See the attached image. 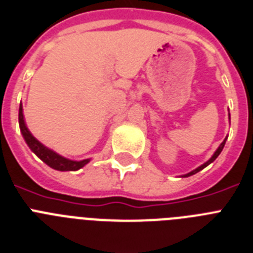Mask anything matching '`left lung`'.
<instances>
[{"label":"left lung","mask_w":253,"mask_h":253,"mask_svg":"<svg viewBox=\"0 0 253 253\" xmlns=\"http://www.w3.org/2000/svg\"><path fill=\"white\" fill-rule=\"evenodd\" d=\"M229 120H230V113H229ZM226 139H228V136L225 137L224 141H222V143L220 144V145H218V148H217V149H216V152L213 153V154H212V157H211V158L209 159V161H207V162H205V163H203V165H201V166L197 167V169H193V171H190V172L185 173V175H182L181 177H189V176L194 175V173L199 172V171H201V169H205V167L209 166L210 163L213 162V161H215V159L217 158V157H218V154H220V153L222 152V149H224V145H225V143H226Z\"/></svg>","instance_id":"left-lung-1"}]
</instances>
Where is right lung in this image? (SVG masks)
I'll list each match as a JSON object with an SVG mask.
<instances>
[{
	"instance_id": "obj_1",
	"label": "right lung",
	"mask_w": 253,
	"mask_h": 253,
	"mask_svg": "<svg viewBox=\"0 0 253 253\" xmlns=\"http://www.w3.org/2000/svg\"><path fill=\"white\" fill-rule=\"evenodd\" d=\"M19 126H20V132H22L27 145L29 146V149L35 153L36 156L41 159V161H43L48 167H51V169H58V171H77V169L86 166L87 163L91 161V158L82 159V161H73V159L65 158V157L60 156V154H58V153L54 152L52 149H50V148L44 146L42 143H40L32 135V132L28 130L27 125H25L22 103H20V107H19Z\"/></svg>"
}]
</instances>
